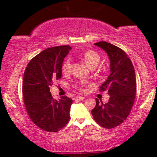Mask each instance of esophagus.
I'll return each mask as SVG.
<instances>
[{"instance_id": "1", "label": "esophagus", "mask_w": 157, "mask_h": 157, "mask_svg": "<svg viewBox=\"0 0 157 157\" xmlns=\"http://www.w3.org/2000/svg\"><path fill=\"white\" fill-rule=\"evenodd\" d=\"M76 98L77 100L81 101V100L85 99V97H84V96H76Z\"/></svg>"}]
</instances>
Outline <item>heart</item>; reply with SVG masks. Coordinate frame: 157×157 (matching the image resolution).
I'll list each match as a JSON object with an SVG mask.
<instances>
[{"instance_id":"obj_1","label":"heart","mask_w":157,"mask_h":157,"mask_svg":"<svg viewBox=\"0 0 157 157\" xmlns=\"http://www.w3.org/2000/svg\"><path fill=\"white\" fill-rule=\"evenodd\" d=\"M82 59L90 67L94 68L97 66L101 61V56L98 52L94 50H88L85 51L82 55ZM71 71V63L70 60L67 59L63 62L61 66V71L63 74H68ZM87 85V83L85 81H81L79 83H77L76 86L81 90L84 89V86Z\"/></svg>"}]
</instances>
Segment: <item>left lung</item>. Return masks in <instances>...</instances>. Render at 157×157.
Returning <instances> with one entry per match:
<instances>
[{"label": "left lung", "mask_w": 157, "mask_h": 157, "mask_svg": "<svg viewBox=\"0 0 157 157\" xmlns=\"http://www.w3.org/2000/svg\"><path fill=\"white\" fill-rule=\"evenodd\" d=\"M94 44L104 49L110 60L111 74L99 89L101 92L108 91L110 98L107 104L96 98V106L91 113L98 125L115 128L125 121L134 105L136 95L134 68L121 48L106 41Z\"/></svg>", "instance_id": "obj_1"}]
</instances>
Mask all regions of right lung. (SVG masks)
Returning <instances> with one entry per match:
<instances>
[{
    "instance_id": "obj_1",
    "label": "right lung",
    "mask_w": 157,
    "mask_h": 157,
    "mask_svg": "<svg viewBox=\"0 0 157 157\" xmlns=\"http://www.w3.org/2000/svg\"><path fill=\"white\" fill-rule=\"evenodd\" d=\"M71 47L48 48L33 57L26 66L23 80V98L27 113L36 126L57 132L68 124L73 102L66 96L55 100L50 88L61 78L63 61Z\"/></svg>"
}]
</instances>
